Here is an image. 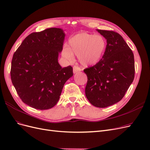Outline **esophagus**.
Segmentation results:
<instances>
[{"mask_svg":"<svg viewBox=\"0 0 150 150\" xmlns=\"http://www.w3.org/2000/svg\"><path fill=\"white\" fill-rule=\"evenodd\" d=\"M81 70V69L78 66H74L73 67V71L74 74H76L77 72H79V71H80Z\"/></svg>","mask_w":150,"mask_h":150,"instance_id":"34e87169","label":"esophagus"}]
</instances>
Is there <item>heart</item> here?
<instances>
[{
    "label": "heart",
    "instance_id": "b5f03b06",
    "mask_svg": "<svg viewBox=\"0 0 150 150\" xmlns=\"http://www.w3.org/2000/svg\"><path fill=\"white\" fill-rule=\"evenodd\" d=\"M106 47L107 42L103 36L83 32L70 38L69 48L62 49V55L69 62L74 61V55H76L83 66H94L101 59Z\"/></svg>",
    "mask_w": 150,
    "mask_h": 150
}]
</instances>
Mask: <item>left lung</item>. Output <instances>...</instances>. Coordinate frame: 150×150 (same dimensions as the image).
Returning <instances> with one entry per match:
<instances>
[{
  "instance_id": "obj_1",
  "label": "left lung",
  "mask_w": 150,
  "mask_h": 150,
  "mask_svg": "<svg viewBox=\"0 0 150 150\" xmlns=\"http://www.w3.org/2000/svg\"><path fill=\"white\" fill-rule=\"evenodd\" d=\"M107 40L102 58L83 71L88 77L85 94L93 105L105 108L120 101L135 75L132 50L121 35L112 30L97 29Z\"/></svg>"
}]
</instances>
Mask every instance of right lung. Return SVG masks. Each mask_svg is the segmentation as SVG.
<instances>
[{"label": "right lung", "mask_w": 150, "mask_h": 150, "mask_svg": "<svg viewBox=\"0 0 150 150\" xmlns=\"http://www.w3.org/2000/svg\"><path fill=\"white\" fill-rule=\"evenodd\" d=\"M65 34L48 28L29 34L13 54L11 80L21 100L38 110L53 107L65 83L73 76V68L58 63Z\"/></svg>", "instance_id": "1"}]
</instances>
